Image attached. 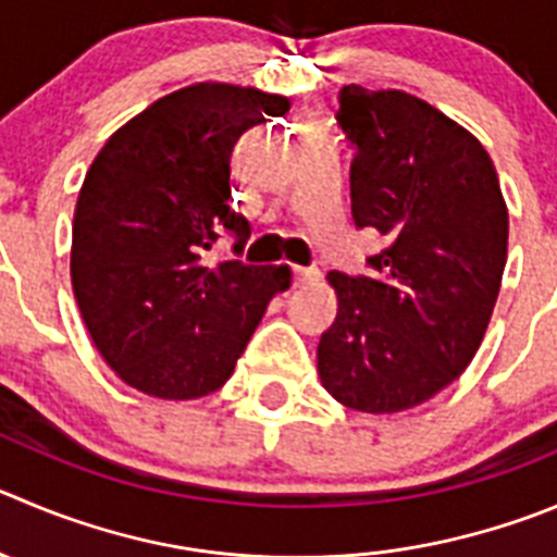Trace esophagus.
<instances>
[{
	"instance_id": "esophagus-1",
	"label": "esophagus",
	"mask_w": 557,
	"mask_h": 557,
	"mask_svg": "<svg viewBox=\"0 0 557 557\" xmlns=\"http://www.w3.org/2000/svg\"><path fill=\"white\" fill-rule=\"evenodd\" d=\"M290 280H294V285H308L313 283V280H319V269L290 267Z\"/></svg>"
}]
</instances>
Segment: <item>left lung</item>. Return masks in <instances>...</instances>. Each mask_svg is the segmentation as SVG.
I'll list each match as a JSON object with an SVG mask.
<instances>
[{"mask_svg": "<svg viewBox=\"0 0 557 557\" xmlns=\"http://www.w3.org/2000/svg\"><path fill=\"white\" fill-rule=\"evenodd\" d=\"M337 103L355 148L351 216L384 247L366 274H326L337 315L319 376L343 407L401 412L459 379L481 346L506 269V200L483 145L431 103L360 85Z\"/></svg>", "mask_w": 557, "mask_h": 557, "instance_id": "left-lung-1", "label": "left lung"}]
</instances>
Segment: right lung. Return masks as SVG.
Instances as JSON below:
<instances>
[{"mask_svg": "<svg viewBox=\"0 0 557 557\" xmlns=\"http://www.w3.org/2000/svg\"><path fill=\"white\" fill-rule=\"evenodd\" d=\"M288 98L200 82L117 128L87 170L71 283L96 349L126 384L168 401L220 389L288 267L244 263L249 222L231 208V156ZM227 232L236 259L208 268Z\"/></svg>", "mask_w": 557, "mask_h": 557, "instance_id": "1", "label": "right lung"}]
</instances>
